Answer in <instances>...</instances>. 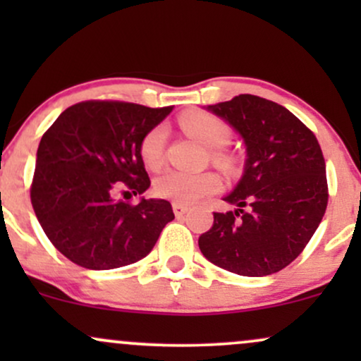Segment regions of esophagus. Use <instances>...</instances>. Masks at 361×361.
Instances as JSON below:
<instances>
[{"label": "esophagus", "instance_id": "obj_1", "mask_svg": "<svg viewBox=\"0 0 361 361\" xmlns=\"http://www.w3.org/2000/svg\"><path fill=\"white\" fill-rule=\"evenodd\" d=\"M173 210H175L176 217H180V215H183V214L188 212V207L183 205V204H173Z\"/></svg>", "mask_w": 361, "mask_h": 361}]
</instances>
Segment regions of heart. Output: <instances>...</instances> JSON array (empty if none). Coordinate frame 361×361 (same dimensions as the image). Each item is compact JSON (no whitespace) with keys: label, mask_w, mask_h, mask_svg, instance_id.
<instances>
[{"label":"heart","mask_w":361,"mask_h":361,"mask_svg":"<svg viewBox=\"0 0 361 361\" xmlns=\"http://www.w3.org/2000/svg\"><path fill=\"white\" fill-rule=\"evenodd\" d=\"M180 126L190 137L205 147L215 149L212 159L224 169L233 168V157L222 151L231 140V127L212 114L200 110L186 111L180 117ZM164 142H166V128L163 126L152 127L140 140V157L149 169H159L163 164ZM221 178L215 173H181L168 169L154 180V193L157 197L166 198L175 204H193L198 198L219 192Z\"/></svg>","instance_id":"b5f03b06"}]
</instances>
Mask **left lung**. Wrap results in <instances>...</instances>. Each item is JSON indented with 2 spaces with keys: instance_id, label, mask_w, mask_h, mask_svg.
<instances>
[{
  "instance_id": "1",
  "label": "left lung",
  "mask_w": 361,
  "mask_h": 361,
  "mask_svg": "<svg viewBox=\"0 0 361 361\" xmlns=\"http://www.w3.org/2000/svg\"><path fill=\"white\" fill-rule=\"evenodd\" d=\"M246 146L244 175L198 238L210 263L243 276L288 267L307 246L327 207L326 163L316 135L292 111L255 94L210 105Z\"/></svg>"
}]
</instances>
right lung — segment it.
Here are the masks:
<instances>
[{"instance_id": "add662e5", "label": "right lung", "mask_w": 361, "mask_h": 361, "mask_svg": "<svg viewBox=\"0 0 361 361\" xmlns=\"http://www.w3.org/2000/svg\"><path fill=\"white\" fill-rule=\"evenodd\" d=\"M173 106L149 109L114 100L81 102L66 109L37 149L30 200L57 251L88 270H114L151 252L175 219L171 204L144 193L151 185L140 140ZM123 195V197H126Z\"/></svg>"}]
</instances>
